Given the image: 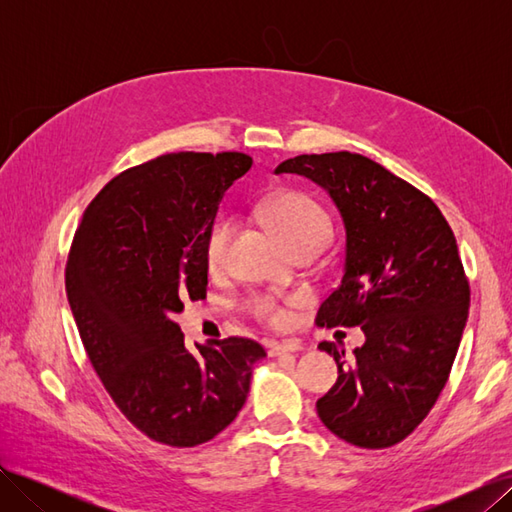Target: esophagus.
<instances>
[{
    "mask_svg": "<svg viewBox=\"0 0 512 512\" xmlns=\"http://www.w3.org/2000/svg\"><path fill=\"white\" fill-rule=\"evenodd\" d=\"M301 346L297 342H267V352L269 356H282V354H292L299 352Z\"/></svg>",
    "mask_w": 512,
    "mask_h": 512,
    "instance_id": "obj_1",
    "label": "esophagus"
}]
</instances>
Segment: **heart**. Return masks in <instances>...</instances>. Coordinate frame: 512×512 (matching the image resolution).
<instances>
[{
	"instance_id": "heart-1",
	"label": "heart",
	"mask_w": 512,
	"mask_h": 512,
	"mask_svg": "<svg viewBox=\"0 0 512 512\" xmlns=\"http://www.w3.org/2000/svg\"><path fill=\"white\" fill-rule=\"evenodd\" d=\"M262 215L292 252L301 250V247H316L322 252L333 235L329 213L312 196L303 192H280L271 196L262 207ZM232 232H235V224L230 220H218L209 228L205 241V262L211 271L224 267ZM250 312L258 320L271 324V327H282L288 320L284 307L271 294L254 297L250 301Z\"/></svg>"
}]
</instances>
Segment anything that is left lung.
<instances>
[{
  "label": "left lung",
  "mask_w": 512,
  "mask_h": 512,
  "mask_svg": "<svg viewBox=\"0 0 512 512\" xmlns=\"http://www.w3.org/2000/svg\"><path fill=\"white\" fill-rule=\"evenodd\" d=\"M282 173L318 183L346 230L342 282L316 322L365 333L350 361L333 342L318 346L339 374L318 416L348 444L389 448L436 404L466 329L470 286L455 235L429 196L359 153L297 156Z\"/></svg>",
  "instance_id": "8db88e82"
}]
</instances>
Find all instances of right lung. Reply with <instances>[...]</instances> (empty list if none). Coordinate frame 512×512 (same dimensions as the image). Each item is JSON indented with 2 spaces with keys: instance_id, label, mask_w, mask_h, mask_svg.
<instances>
[{
  "instance_id": "1",
  "label": "right lung",
  "mask_w": 512,
  "mask_h": 512,
  "mask_svg": "<svg viewBox=\"0 0 512 512\" xmlns=\"http://www.w3.org/2000/svg\"><path fill=\"white\" fill-rule=\"evenodd\" d=\"M250 168L245 153H166L106 183L72 241L66 292L89 361L123 416L168 446L224 431L267 356L243 337L190 352L173 320L205 297L209 228Z\"/></svg>"
}]
</instances>
